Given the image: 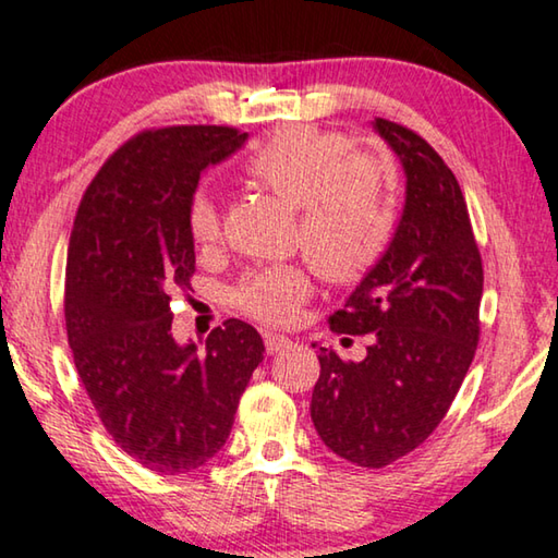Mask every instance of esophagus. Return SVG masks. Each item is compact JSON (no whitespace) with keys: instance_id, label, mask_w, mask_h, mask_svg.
<instances>
[{"instance_id":"34e87169","label":"esophagus","mask_w":558,"mask_h":558,"mask_svg":"<svg viewBox=\"0 0 558 558\" xmlns=\"http://www.w3.org/2000/svg\"><path fill=\"white\" fill-rule=\"evenodd\" d=\"M264 345H267V353L274 355V353L289 349L291 339H287V336H279V333H264Z\"/></svg>"}]
</instances>
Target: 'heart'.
<instances>
[{"instance_id":"heart-1","label":"heart","mask_w":558,"mask_h":558,"mask_svg":"<svg viewBox=\"0 0 558 558\" xmlns=\"http://www.w3.org/2000/svg\"><path fill=\"white\" fill-rule=\"evenodd\" d=\"M244 175L299 209L296 244L331 284H355L386 254L398 225L396 170L380 153L349 148L341 133L287 125L250 153ZM190 236H219L215 199L190 205ZM312 277L296 264L254 271L236 289V304L264 324H289L312 296Z\"/></svg>"}]
</instances>
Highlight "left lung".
Masks as SVG:
<instances>
[{"mask_svg": "<svg viewBox=\"0 0 558 558\" xmlns=\"http://www.w3.org/2000/svg\"><path fill=\"white\" fill-rule=\"evenodd\" d=\"M373 131L403 166L405 205L386 254L328 318L371 345L363 361L322 349L312 420L328 450L376 470L423 445L452 405L477 351L485 277L452 170L403 125L376 118Z\"/></svg>", "mask_w": 558, "mask_h": 558, "instance_id": "obj_1", "label": "left lung"}]
</instances>
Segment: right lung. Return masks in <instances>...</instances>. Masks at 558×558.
Segmentation results:
<instances>
[{
	"instance_id": "obj_1",
	"label": "right lung",
	"mask_w": 558,
	"mask_h": 558,
	"mask_svg": "<svg viewBox=\"0 0 558 558\" xmlns=\"http://www.w3.org/2000/svg\"><path fill=\"white\" fill-rule=\"evenodd\" d=\"M246 138L225 125L138 133L98 170L73 219L63 301L73 363L108 435L153 472H193L222 450L264 359L257 328L240 318L217 326L205 351L170 331V294L195 274L187 215L199 175Z\"/></svg>"
}]
</instances>
